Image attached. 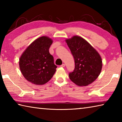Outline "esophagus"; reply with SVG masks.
Segmentation results:
<instances>
[{"label": "esophagus", "instance_id": "obj_1", "mask_svg": "<svg viewBox=\"0 0 122 122\" xmlns=\"http://www.w3.org/2000/svg\"><path fill=\"white\" fill-rule=\"evenodd\" d=\"M60 67H65V64H62V65H61V66H60Z\"/></svg>", "mask_w": 122, "mask_h": 122}]
</instances>
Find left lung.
<instances>
[{
	"label": "left lung",
	"instance_id": "left-lung-1",
	"mask_svg": "<svg viewBox=\"0 0 122 122\" xmlns=\"http://www.w3.org/2000/svg\"><path fill=\"white\" fill-rule=\"evenodd\" d=\"M74 58L75 68L69 72L70 80L78 86H87L96 80L102 69L100 55L85 39L74 36L66 40Z\"/></svg>",
	"mask_w": 122,
	"mask_h": 122
}]
</instances>
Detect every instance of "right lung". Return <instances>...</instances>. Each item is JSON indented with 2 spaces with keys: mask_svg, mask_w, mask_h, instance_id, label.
<instances>
[{
  "mask_svg": "<svg viewBox=\"0 0 122 122\" xmlns=\"http://www.w3.org/2000/svg\"><path fill=\"white\" fill-rule=\"evenodd\" d=\"M53 41L47 37L37 39L28 46L20 59L19 66L26 80L36 85H43L53 76L57 66L49 48Z\"/></svg>",
  "mask_w": 122,
  "mask_h": 122,
  "instance_id": "obj_1",
  "label": "right lung"
}]
</instances>
